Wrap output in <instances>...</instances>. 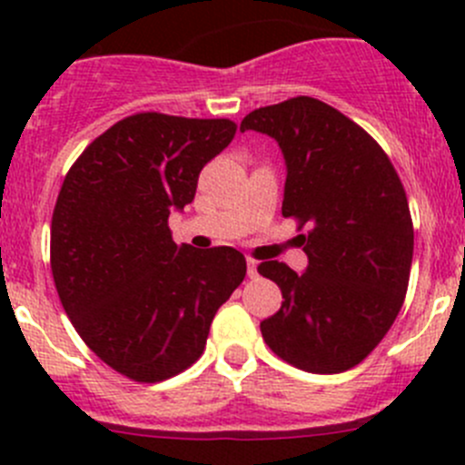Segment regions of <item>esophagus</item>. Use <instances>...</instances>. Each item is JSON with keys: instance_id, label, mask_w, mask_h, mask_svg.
I'll use <instances>...</instances> for the list:
<instances>
[{"instance_id": "obj_1", "label": "esophagus", "mask_w": 465, "mask_h": 465, "mask_svg": "<svg viewBox=\"0 0 465 465\" xmlns=\"http://www.w3.org/2000/svg\"><path fill=\"white\" fill-rule=\"evenodd\" d=\"M256 267H259V261L247 259V274H250V276H256V274H259V272H256Z\"/></svg>"}]
</instances>
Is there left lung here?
<instances>
[{"mask_svg": "<svg viewBox=\"0 0 465 465\" xmlns=\"http://www.w3.org/2000/svg\"><path fill=\"white\" fill-rule=\"evenodd\" d=\"M241 130L283 150V215L297 220L306 274L265 261L283 302L261 322L265 344L308 373L362 362L401 312L414 254V224L396 168L364 128L312 96L259 107Z\"/></svg>", "mask_w": 465, "mask_h": 465, "instance_id": "8db88e82", "label": "left lung"}]
</instances>
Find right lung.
<instances>
[{
    "label": "right lung",
    "instance_id": "add662e5",
    "mask_svg": "<svg viewBox=\"0 0 465 465\" xmlns=\"http://www.w3.org/2000/svg\"><path fill=\"white\" fill-rule=\"evenodd\" d=\"M229 119L125 116L64 175L51 218V272L83 341L121 376L162 382L203 355L211 322L247 274L233 247L177 245L171 209L193 203Z\"/></svg>",
    "mask_w": 465,
    "mask_h": 465
}]
</instances>
